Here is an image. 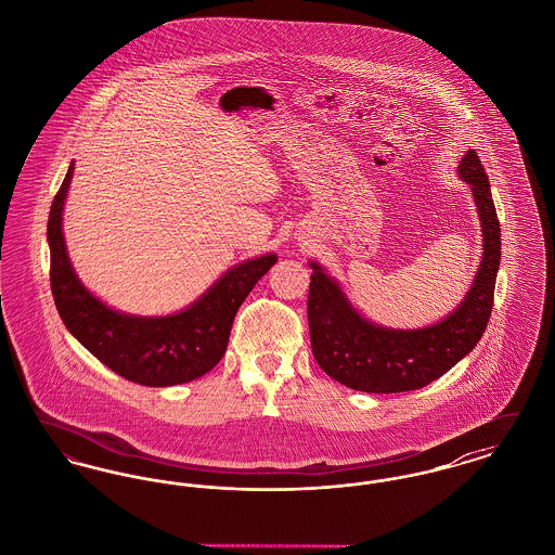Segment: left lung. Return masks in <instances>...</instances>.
<instances>
[{
  "instance_id": "obj_1",
  "label": "left lung",
  "mask_w": 555,
  "mask_h": 555,
  "mask_svg": "<svg viewBox=\"0 0 555 555\" xmlns=\"http://www.w3.org/2000/svg\"><path fill=\"white\" fill-rule=\"evenodd\" d=\"M473 186L482 224V260L464 301L435 326L418 331L383 328L360 317L335 281L314 268L308 293L310 344L318 366L345 387L366 393L416 391L443 376L480 341L493 312L502 260V229L487 172L476 152L457 168Z\"/></svg>"
}]
</instances>
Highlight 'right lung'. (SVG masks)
Masks as SVG:
<instances>
[{
  "label": "right lung",
  "instance_id": "right-lung-1",
  "mask_svg": "<svg viewBox=\"0 0 555 555\" xmlns=\"http://www.w3.org/2000/svg\"><path fill=\"white\" fill-rule=\"evenodd\" d=\"M73 179V164L53 197L50 283L57 314L66 328L118 376L145 385L170 387L210 372L224 356L238 306L276 262L274 254L229 270L204 297L175 317L118 314L80 285L62 235V210Z\"/></svg>",
  "mask_w": 555,
  "mask_h": 555
}]
</instances>
